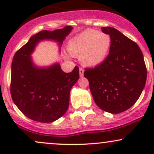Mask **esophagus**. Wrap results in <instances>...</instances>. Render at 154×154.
Returning <instances> with one entry per match:
<instances>
[{"instance_id": "esophagus-1", "label": "esophagus", "mask_w": 154, "mask_h": 154, "mask_svg": "<svg viewBox=\"0 0 154 154\" xmlns=\"http://www.w3.org/2000/svg\"><path fill=\"white\" fill-rule=\"evenodd\" d=\"M79 76L83 77V74H84V69L82 68H79Z\"/></svg>"}]
</instances>
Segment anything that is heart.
<instances>
[{
    "label": "heart",
    "mask_w": 154,
    "mask_h": 154,
    "mask_svg": "<svg viewBox=\"0 0 154 154\" xmlns=\"http://www.w3.org/2000/svg\"><path fill=\"white\" fill-rule=\"evenodd\" d=\"M111 47L108 34L89 29L76 35L68 44V51L75 57H80L83 64L96 66L104 61Z\"/></svg>",
    "instance_id": "obj_1"
}]
</instances>
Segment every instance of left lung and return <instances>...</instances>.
<instances>
[{
	"label": "left lung",
	"instance_id": "left-lung-1",
	"mask_svg": "<svg viewBox=\"0 0 154 154\" xmlns=\"http://www.w3.org/2000/svg\"><path fill=\"white\" fill-rule=\"evenodd\" d=\"M109 35V54L100 65L85 69L95 103L102 110L119 114L137 101L145 87L147 70L137 44L111 26L101 28Z\"/></svg>",
	"mask_w": 154,
	"mask_h": 154
}]
</instances>
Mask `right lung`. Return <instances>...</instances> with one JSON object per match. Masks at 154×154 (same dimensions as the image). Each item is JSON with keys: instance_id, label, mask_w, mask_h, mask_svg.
Wrapping results in <instances>:
<instances>
[{"instance_id": "right-lung-1", "label": "right lung", "mask_w": 154, "mask_h": 154, "mask_svg": "<svg viewBox=\"0 0 154 154\" xmlns=\"http://www.w3.org/2000/svg\"><path fill=\"white\" fill-rule=\"evenodd\" d=\"M72 27L54 31L43 30L32 36L17 51L11 63V95L15 105L26 117L43 123L53 122L66 113L70 91L79 77V67L65 73L60 64L38 67L31 54L41 40H52L62 45Z\"/></svg>"}]
</instances>
